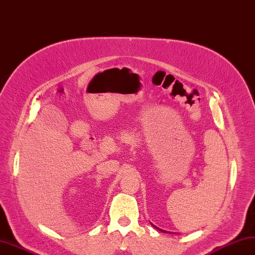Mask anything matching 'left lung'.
I'll list each match as a JSON object with an SVG mask.
<instances>
[{"label": "left lung", "instance_id": "8db88e82", "mask_svg": "<svg viewBox=\"0 0 255 255\" xmlns=\"http://www.w3.org/2000/svg\"><path fill=\"white\" fill-rule=\"evenodd\" d=\"M151 225H152L153 227H155L154 225H153V224H151ZM155 228H157V227H155ZM157 229H159V228H157ZM159 230H161V232H163V233H169V232H165V230H163V229H159ZM169 234H171V233H169Z\"/></svg>", "mask_w": 255, "mask_h": 255}]
</instances>
